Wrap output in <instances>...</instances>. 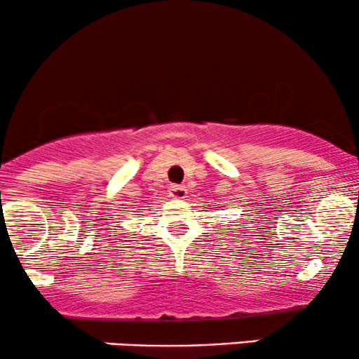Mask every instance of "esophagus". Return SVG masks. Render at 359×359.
<instances>
[{
    "mask_svg": "<svg viewBox=\"0 0 359 359\" xmlns=\"http://www.w3.org/2000/svg\"><path fill=\"white\" fill-rule=\"evenodd\" d=\"M168 194H170L172 199L184 201L185 197H187V189H185L184 185H170V189H168Z\"/></svg>",
    "mask_w": 359,
    "mask_h": 359,
    "instance_id": "1",
    "label": "esophagus"
}]
</instances>
